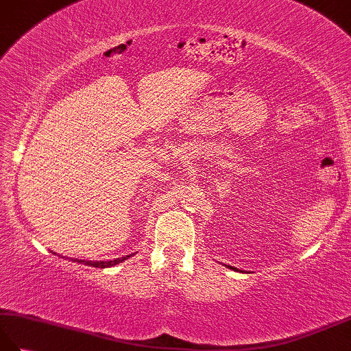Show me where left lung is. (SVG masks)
<instances>
[{
    "label": "left lung",
    "mask_w": 351,
    "mask_h": 351,
    "mask_svg": "<svg viewBox=\"0 0 351 351\" xmlns=\"http://www.w3.org/2000/svg\"><path fill=\"white\" fill-rule=\"evenodd\" d=\"M228 268H230V270H234V271H241V270H237V268H234V267H230V265H226Z\"/></svg>",
    "instance_id": "obj_1"
}]
</instances>
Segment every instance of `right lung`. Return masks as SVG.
Wrapping results in <instances>:
<instances>
[{
	"mask_svg": "<svg viewBox=\"0 0 351 351\" xmlns=\"http://www.w3.org/2000/svg\"><path fill=\"white\" fill-rule=\"evenodd\" d=\"M132 255H126V256H122V258H116L113 261H81V259H72V261H77V263H81L84 265H88V267H96V268H108V267H114L117 264L123 263L125 259L131 258Z\"/></svg>",
	"mask_w": 351,
	"mask_h": 351,
	"instance_id": "obj_1",
	"label": "right lung"
}]
</instances>
